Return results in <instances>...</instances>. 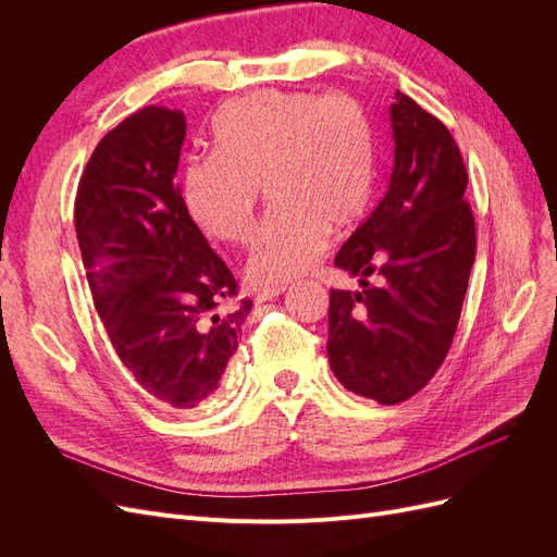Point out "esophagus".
<instances>
[{"label": "esophagus", "instance_id": "esophagus-1", "mask_svg": "<svg viewBox=\"0 0 557 557\" xmlns=\"http://www.w3.org/2000/svg\"><path fill=\"white\" fill-rule=\"evenodd\" d=\"M285 293V285H272V288H264L256 295V301H267V299H274L278 295Z\"/></svg>", "mask_w": 557, "mask_h": 557}]
</instances>
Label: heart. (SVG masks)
I'll return each mask as SVG.
<instances>
[{"mask_svg":"<svg viewBox=\"0 0 557 557\" xmlns=\"http://www.w3.org/2000/svg\"><path fill=\"white\" fill-rule=\"evenodd\" d=\"M213 153L183 170L181 199L207 237L248 239L260 188L272 213L246 262L256 285L307 274L330 230L356 225L374 193V132L348 95L260 90L227 104L211 123Z\"/></svg>","mask_w":557,"mask_h":557,"instance_id":"obj_1","label":"heart"}]
</instances>
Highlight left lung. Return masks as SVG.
I'll return each instance as SVG.
<instances>
[{"instance_id": "8db88e82", "label": "left lung", "mask_w": 557, "mask_h": 557, "mask_svg": "<svg viewBox=\"0 0 557 557\" xmlns=\"http://www.w3.org/2000/svg\"><path fill=\"white\" fill-rule=\"evenodd\" d=\"M391 123V185L334 258L362 290L330 293L327 339L334 376L379 404L413 397L442 367L476 256L467 170L450 132L399 90Z\"/></svg>"}]
</instances>
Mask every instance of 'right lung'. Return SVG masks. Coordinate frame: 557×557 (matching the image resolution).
I'll return each mask as SVG.
<instances>
[{"label":"right lung","instance_id":"obj_1","mask_svg":"<svg viewBox=\"0 0 557 557\" xmlns=\"http://www.w3.org/2000/svg\"><path fill=\"white\" fill-rule=\"evenodd\" d=\"M183 111L144 107L97 144L74 223L115 356L164 407L190 411L221 385L252 301L193 223L176 185Z\"/></svg>","mask_w":557,"mask_h":557}]
</instances>
